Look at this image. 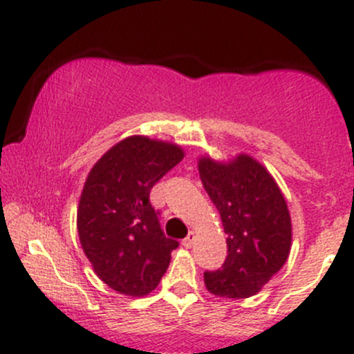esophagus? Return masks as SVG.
<instances>
[{"instance_id": "1", "label": "esophagus", "mask_w": 354, "mask_h": 354, "mask_svg": "<svg viewBox=\"0 0 354 354\" xmlns=\"http://www.w3.org/2000/svg\"><path fill=\"white\" fill-rule=\"evenodd\" d=\"M194 241H196V233H194V231H191V233H189L187 236L182 239V245H184L185 248H191V246L194 245Z\"/></svg>"}]
</instances>
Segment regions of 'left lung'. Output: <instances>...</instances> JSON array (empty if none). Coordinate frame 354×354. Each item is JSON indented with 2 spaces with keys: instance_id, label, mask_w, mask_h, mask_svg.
I'll use <instances>...</instances> for the list:
<instances>
[{
  "instance_id": "1",
  "label": "left lung",
  "mask_w": 354,
  "mask_h": 354,
  "mask_svg": "<svg viewBox=\"0 0 354 354\" xmlns=\"http://www.w3.org/2000/svg\"><path fill=\"white\" fill-rule=\"evenodd\" d=\"M199 176L227 234L226 260L216 272H204V283L218 297H252L290 253L292 221L283 194L268 170L245 153L227 162L201 157Z\"/></svg>"
}]
</instances>
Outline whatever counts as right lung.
I'll list each match as a JSON object with an SVG mask.
<instances>
[{
  "mask_svg": "<svg viewBox=\"0 0 354 354\" xmlns=\"http://www.w3.org/2000/svg\"><path fill=\"white\" fill-rule=\"evenodd\" d=\"M184 158L176 143L128 136L91 169L77 207L87 260L108 287L130 297L157 288L178 243L163 234L150 191Z\"/></svg>",
  "mask_w": 354,
  "mask_h": 354,
  "instance_id": "obj_1",
  "label": "right lung"
}]
</instances>
